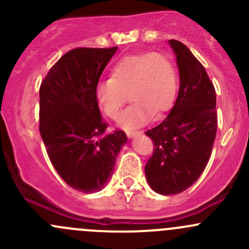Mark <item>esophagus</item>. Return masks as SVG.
Segmentation results:
<instances>
[{
  "mask_svg": "<svg viewBox=\"0 0 249 249\" xmlns=\"http://www.w3.org/2000/svg\"><path fill=\"white\" fill-rule=\"evenodd\" d=\"M125 132H126L127 137H134V136H136V135L141 134V131H136V130H126Z\"/></svg>",
  "mask_w": 249,
  "mask_h": 249,
  "instance_id": "obj_1",
  "label": "esophagus"
}]
</instances>
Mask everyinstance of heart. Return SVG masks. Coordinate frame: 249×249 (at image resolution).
<instances>
[{
    "label": "heart",
    "instance_id": "b5f03b06",
    "mask_svg": "<svg viewBox=\"0 0 249 249\" xmlns=\"http://www.w3.org/2000/svg\"><path fill=\"white\" fill-rule=\"evenodd\" d=\"M178 90L175 65L161 53H141L122 57L110 70V78L94 90L102 114L118 120L127 100L134 104L122 118L124 127L145 124L172 108ZM129 96L127 97V95Z\"/></svg>",
    "mask_w": 249,
    "mask_h": 249
}]
</instances>
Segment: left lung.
Returning a JSON list of instances; mask_svg holds the SVG:
<instances>
[{
    "instance_id": "left-lung-1",
    "label": "left lung",
    "mask_w": 249,
    "mask_h": 249,
    "mask_svg": "<svg viewBox=\"0 0 249 249\" xmlns=\"http://www.w3.org/2000/svg\"><path fill=\"white\" fill-rule=\"evenodd\" d=\"M179 69V92L165 120L145 132L154 144L144 166L150 188L175 195L205 170L217 134L215 89L205 67L182 42L170 39Z\"/></svg>"
}]
</instances>
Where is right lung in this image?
<instances>
[{"instance_id":"1","label":"right lung","mask_w":249,"mask_h":249,"mask_svg":"<svg viewBox=\"0 0 249 249\" xmlns=\"http://www.w3.org/2000/svg\"><path fill=\"white\" fill-rule=\"evenodd\" d=\"M113 48H74L62 55L39 87V134L60 177L78 192L101 190L126 143L123 130L107 132L94 90Z\"/></svg>"}]
</instances>
